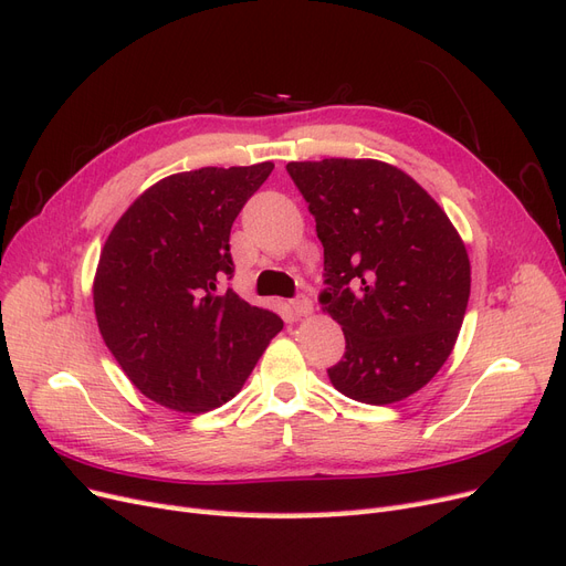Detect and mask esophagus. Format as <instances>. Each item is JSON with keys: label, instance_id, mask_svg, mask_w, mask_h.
<instances>
[{"label": "esophagus", "instance_id": "esophagus-1", "mask_svg": "<svg viewBox=\"0 0 566 566\" xmlns=\"http://www.w3.org/2000/svg\"><path fill=\"white\" fill-rule=\"evenodd\" d=\"M293 312H295L300 318H306V316L314 314V304H312L310 297L302 295V297L293 300Z\"/></svg>", "mask_w": 566, "mask_h": 566}]
</instances>
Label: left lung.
<instances>
[{
    "mask_svg": "<svg viewBox=\"0 0 566 566\" xmlns=\"http://www.w3.org/2000/svg\"><path fill=\"white\" fill-rule=\"evenodd\" d=\"M323 245V312L345 358L328 370L354 401H403L447 364L470 300V256L441 205L373 158L287 163Z\"/></svg>",
    "mask_w": 566,
    "mask_h": 566,
    "instance_id": "left-lung-1",
    "label": "left lung"
}]
</instances>
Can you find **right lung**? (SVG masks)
Returning a JSON list of instances; mask_svg holds the SVG:
<instances>
[{
    "instance_id": "1",
    "label": "right lung",
    "mask_w": 566,
    "mask_h": 566,
    "mask_svg": "<svg viewBox=\"0 0 566 566\" xmlns=\"http://www.w3.org/2000/svg\"><path fill=\"white\" fill-rule=\"evenodd\" d=\"M273 163L160 179L106 238L94 273L101 337L144 397L205 413L245 385L283 321L238 297L229 235Z\"/></svg>"
}]
</instances>
